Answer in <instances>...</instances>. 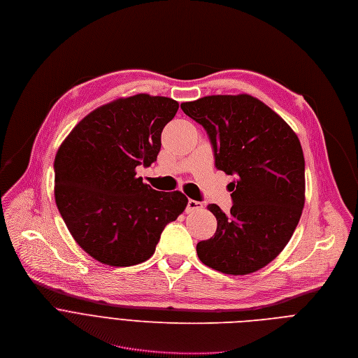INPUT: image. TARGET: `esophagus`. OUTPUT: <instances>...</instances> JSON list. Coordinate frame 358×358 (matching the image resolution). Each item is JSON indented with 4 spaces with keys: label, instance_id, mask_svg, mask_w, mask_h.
Instances as JSON below:
<instances>
[{
    "label": "esophagus",
    "instance_id": "34e87169",
    "mask_svg": "<svg viewBox=\"0 0 358 358\" xmlns=\"http://www.w3.org/2000/svg\"><path fill=\"white\" fill-rule=\"evenodd\" d=\"M200 208H203V203L201 201L192 200V199L187 200V204H186V211L187 213H192V211H196V210H200Z\"/></svg>",
    "mask_w": 358,
    "mask_h": 358
}]
</instances>
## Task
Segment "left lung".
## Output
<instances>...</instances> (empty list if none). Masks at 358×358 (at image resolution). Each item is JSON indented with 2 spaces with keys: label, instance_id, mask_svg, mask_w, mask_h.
I'll list each match as a JSON object with an SVG mask.
<instances>
[{
  "label": "left lung",
  "instance_id": "1",
  "mask_svg": "<svg viewBox=\"0 0 358 358\" xmlns=\"http://www.w3.org/2000/svg\"><path fill=\"white\" fill-rule=\"evenodd\" d=\"M210 139L214 166L236 175L233 206L217 219L210 240L197 243L203 264L231 275H245L269 264L291 240L305 204V158L292 128L258 99L207 96L182 103Z\"/></svg>",
  "mask_w": 358,
  "mask_h": 358
}]
</instances>
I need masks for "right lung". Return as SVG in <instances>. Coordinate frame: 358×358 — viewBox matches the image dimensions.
<instances>
[{
	"label": "right lung",
	"instance_id": "add662e5",
	"mask_svg": "<svg viewBox=\"0 0 358 358\" xmlns=\"http://www.w3.org/2000/svg\"><path fill=\"white\" fill-rule=\"evenodd\" d=\"M178 101L136 94L85 117L55 158V200L76 243L94 259L129 266L147 261L165 226L185 210L180 192H158L136 178L161 151Z\"/></svg>",
	"mask_w": 358,
	"mask_h": 358
}]
</instances>
